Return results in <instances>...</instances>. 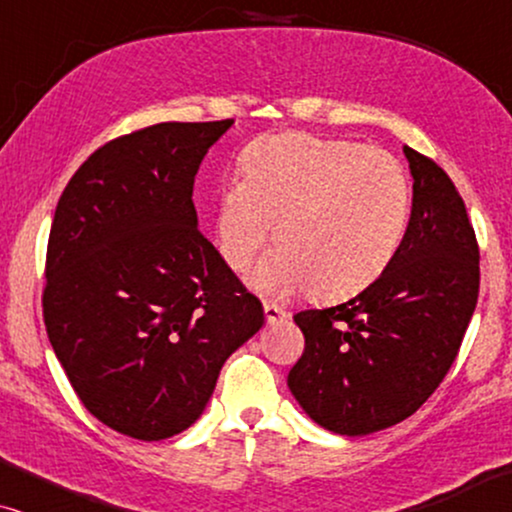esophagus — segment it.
<instances>
[{"instance_id":"34e87169","label":"esophagus","mask_w":512,"mask_h":512,"mask_svg":"<svg viewBox=\"0 0 512 512\" xmlns=\"http://www.w3.org/2000/svg\"><path fill=\"white\" fill-rule=\"evenodd\" d=\"M263 312H265V321H268V324H277V321H284L286 317H289V312H286L284 307H277L272 303H265Z\"/></svg>"}]
</instances>
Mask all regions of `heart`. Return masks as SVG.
Returning <instances> with one entry per match:
<instances>
[{
    "label": "heart",
    "mask_w": 512,
    "mask_h": 512,
    "mask_svg": "<svg viewBox=\"0 0 512 512\" xmlns=\"http://www.w3.org/2000/svg\"><path fill=\"white\" fill-rule=\"evenodd\" d=\"M410 205L408 174L391 153L282 132L242 153L240 181L223 188L216 205V247L230 270L247 272L275 226L279 254L258 284L338 300L389 268Z\"/></svg>",
    "instance_id": "1"
}]
</instances>
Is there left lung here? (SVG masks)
<instances>
[{
  "label": "left lung",
  "mask_w": 512,
  "mask_h": 512,
  "mask_svg": "<svg viewBox=\"0 0 512 512\" xmlns=\"http://www.w3.org/2000/svg\"><path fill=\"white\" fill-rule=\"evenodd\" d=\"M412 212L401 249L368 289L298 312L305 352L289 389L340 436L389 429L422 408L457 359L480 291V251L466 205L443 167L403 146Z\"/></svg>",
  "instance_id": "8db88e82"
}]
</instances>
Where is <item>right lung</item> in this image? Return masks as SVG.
Returning a JSON list of instances; mask_svg holds the SVG:
<instances>
[{
	"mask_svg": "<svg viewBox=\"0 0 512 512\" xmlns=\"http://www.w3.org/2000/svg\"><path fill=\"white\" fill-rule=\"evenodd\" d=\"M230 125L158 123L111 139L55 207L48 340L90 415L123 436L186 431L228 356L265 321L193 205L202 158Z\"/></svg>",
	"mask_w": 512,
	"mask_h": 512,
	"instance_id": "obj_1",
	"label": "right lung"
}]
</instances>
